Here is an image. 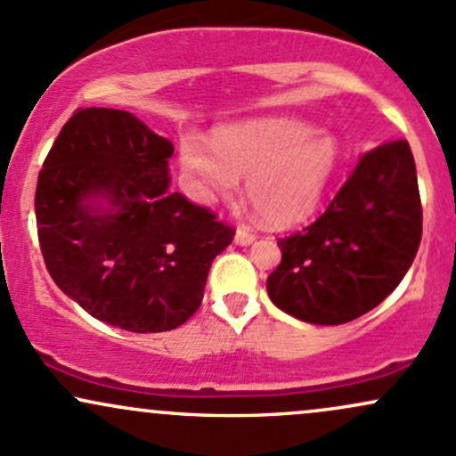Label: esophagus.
<instances>
[{
    "mask_svg": "<svg viewBox=\"0 0 456 456\" xmlns=\"http://www.w3.org/2000/svg\"><path fill=\"white\" fill-rule=\"evenodd\" d=\"M255 238H257V235L246 227H238V232H235V244H240V246L253 244Z\"/></svg>",
    "mask_w": 456,
    "mask_h": 456,
    "instance_id": "1",
    "label": "esophagus"
}]
</instances>
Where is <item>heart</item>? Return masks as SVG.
<instances>
[{"instance_id": "1", "label": "heart", "mask_w": 456, "mask_h": 456, "mask_svg": "<svg viewBox=\"0 0 456 456\" xmlns=\"http://www.w3.org/2000/svg\"><path fill=\"white\" fill-rule=\"evenodd\" d=\"M341 151L332 134L296 118H264L180 139L188 186L201 201L232 195L246 177V197L268 224L302 221L322 201Z\"/></svg>"}]
</instances>
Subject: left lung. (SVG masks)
<instances>
[{
	"instance_id": "1",
	"label": "left lung",
	"mask_w": 456,
	"mask_h": 456,
	"mask_svg": "<svg viewBox=\"0 0 456 456\" xmlns=\"http://www.w3.org/2000/svg\"><path fill=\"white\" fill-rule=\"evenodd\" d=\"M420 238L416 162L405 139L388 141L358 160L315 223L279 240L268 296L302 322L347 323L396 289Z\"/></svg>"
}]
</instances>
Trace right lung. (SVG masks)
I'll return each mask as SVG.
<instances>
[{"mask_svg":"<svg viewBox=\"0 0 456 456\" xmlns=\"http://www.w3.org/2000/svg\"><path fill=\"white\" fill-rule=\"evenodd\" d=\"M174 145L119 109H77L36 186V227L55 285L92 317L165 332L197 313L235 229L169 192ZM107 198L111 211L86 201Z\"/></svg>","mask_w":456,"mask_h":456,"instance_id":"1","label":"right lung"}]
</instances>
